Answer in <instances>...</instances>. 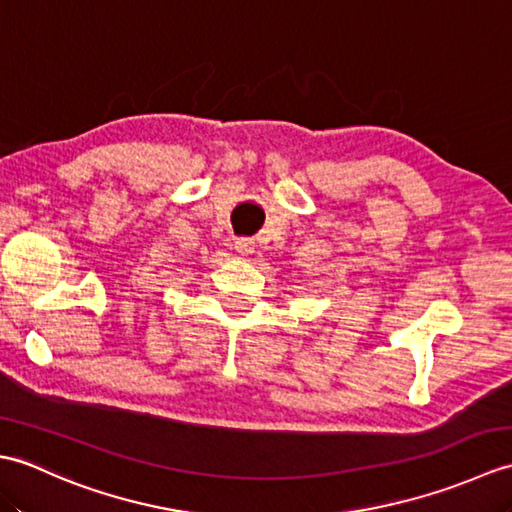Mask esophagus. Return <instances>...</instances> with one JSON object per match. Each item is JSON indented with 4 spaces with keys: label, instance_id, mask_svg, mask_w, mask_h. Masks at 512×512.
Wrapping results in <instances>:
<instances>
[{
    "label": "esophagus",
    "instance_id": "obj_1",
    "mask_svg": "<svg viewBox=\"0 0 512 512\" xmlns=\"http://www.w3.org/2000/svg\"><path fill=\"white\" fill-rule=\"evenodd\" d=\"M235 250L239 255L246 257L255 250V242H253V239H248V237H237L235 239Z\"/></svg>",
    "mask_w": 512,
    "mask_h": 512
}]
</instances>
